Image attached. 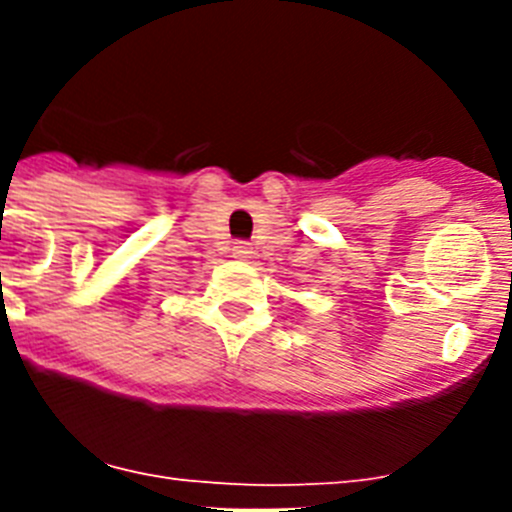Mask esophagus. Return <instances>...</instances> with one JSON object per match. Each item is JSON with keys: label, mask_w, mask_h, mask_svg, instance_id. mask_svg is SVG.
I'll list each match as a JSON object with an SVG mask.
<instances>
[{"label": "esophagus", "mask_w": 512, "mask_h": 512, "mask_svg": "<svg viewBox=\"0 0 512 512\" xmlns=\"http://www.w3.org/2000/svg\"><path fill=\"white\" fill-rule=\"evenodd\" d=\"M230 251H233L235 259H241V261H248V259H251V256H253V248L248 246L246 241H235Z\"/></svg>", "instance_id": "obj_1"}]
</instances>
